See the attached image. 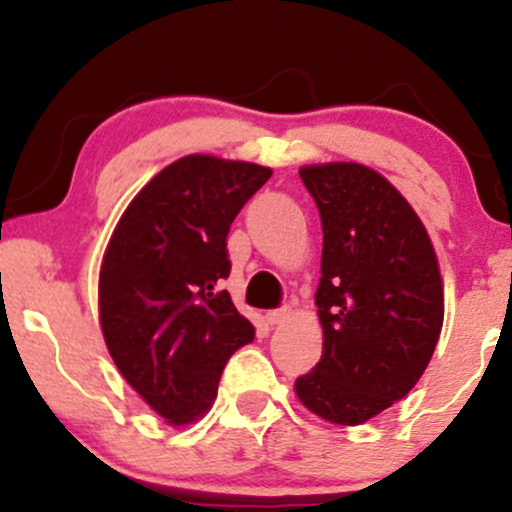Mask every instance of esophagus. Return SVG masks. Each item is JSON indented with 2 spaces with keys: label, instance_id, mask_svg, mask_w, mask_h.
Instances as JSON below:
<instances>
[{
  "label": "esophagus",
  "instance_id": "34e87169",
  "mask_svg": "<svg viewBox=\"0 0 512 512\" xmlns=\"http://www.w3.org/2000/svg\"><path fill=\"white\" fill-rule=\"evenodd\" d=\"M289 315H291L289 305H281V308L267 310V313H264V320H267V325L274 327V325H281V322H284Z\"/></svg>",
  "mask_w": 512,
  "mask_h": 512
}]
</instances>
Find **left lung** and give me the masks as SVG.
<instances>
[{
	"instance_id": "1",
	"label": "left lung",
	"mask_w": 512,
	"mask_h": 512,
	"mask_svg": "<svg viewBox=\"0 0 512 512\" xmlns=\"http://www.w3.org/2000/svg\"><path fill=\"white\" fill-rule=\"evenodd\" d=\"M322 221L315 305L322 358L296 380L313 414L358 426L419 383L443 327V284L424 223L361 163L298 170Z\"/></svg>"
}]
</instances>
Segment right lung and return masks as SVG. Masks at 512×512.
<instances>
[{"label":"right lung","instance_id":"add662e5","mask_svg":"<svg viewBox=\"0 0 512 512\" xmlns=\"http://www.w3.org/2000/svg\"><path fill=\"white\" fill-rule=\"evenodd\" d=\"M269 178L255 163L180 158L129 202L105 250V344L122 378L173 426L211 407L228 358L255 337L219 284L231 274V223Z\"/></svg>","mask_w":512,"mask_h":512}]
</instances>
